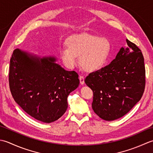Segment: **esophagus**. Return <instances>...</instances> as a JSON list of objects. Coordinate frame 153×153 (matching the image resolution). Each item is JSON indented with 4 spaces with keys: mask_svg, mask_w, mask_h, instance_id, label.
Wrapping results in <instances>:
<instances>
[{
    "mask_svg": "<svg viewBox=\"0 0 153 153\" xmlns=\"http://www.w3.org/2000/svg\"><path fill=\"white\" fill-rule=\"evenodd\" d=\"M79 80H80V85H84V84H85V78H84V76H80Z\"/></svg>",
    "mask_w": 153,
    "mask_h": 153,
    "instance_id": "obj_1",
    "label": "esophagus"
}]
</instances>
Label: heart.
Here are the masks:
<instances>
[{
  "mask_svg": "<svg viewBox=\"0 0 153 153\" xmlns=\"http://www.w3.org/2000/svg\"><path fill=\"white\" fill-rule=\"evenodd\" d=\"M66 47L60 49L59 54L63 63L72 69L77 63L88 73H94L104 67L110 59L111 43L106 37L88 33H81L68 37Z\"/></svg>",
  "mask_w": 153,
  "mask_h": 153,
  "instance_id": "1",
  "label": "heart"
}]
</instances>
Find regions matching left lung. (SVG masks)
Segmentation results:
<instances>
[{
	"label": "left lung",
	"instance_id": "obj_1",
	"mask_svg": "<svg viewBox=\"0 0 153 153\" xmlns=\"http://www.w3.org/2000/svg\"><path fill=\"white\" fill-rule=\"evenodd\" d=\"M126 42L127 48L122 47L110 65L89 74L85 80L94 94L93 110L105 121L125 116L144 92V57L135 43Z\"/></svg>",
	"mask_w": 153,
	"mask_h": 153
}]
</instances>
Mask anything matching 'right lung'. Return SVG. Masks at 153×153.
<instances>
[{"label": "right lung", "mask_w": 153, "mask_h": 153, "mask_svg": "<svg viewBox=\"0 0 153 153\" xmlns=\"http://www.w3.org/2000/svg\"><path fill=\"white\" fill-rule=\"evenodd\" d=\"M56 61L53 56L41 57L20 49L13 51L10 61L12 97L27 114L44 123L63 116L68 96L80 83L75 71L65 70Z\"/></svg>", "instance_id": "add662e5"}]
</instances>
